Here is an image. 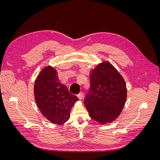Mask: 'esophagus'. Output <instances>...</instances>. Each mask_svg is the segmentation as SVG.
I'll use <instances>...</instances> for the list:
<instances>
[{
    "instance_id": "34e87169",
    "label": "esophagus",
    "mask_w": 160,
    "mask_h": 160,
    "mask_svg": "<svg viewBox=\"0 0 160 160\" xmlns=\"http://www.w3.org/2000/svg\"><path fill=\"white\" fill-rule=\"evenodd\" d=\"M77 97L79 99H82L83 98V93L82 92H80L78 95H77Z\"/></svg>"
}]
</instances>
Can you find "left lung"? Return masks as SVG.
<instances>
[{"instance_id": "left-lung-1", "label": "left lung", "mask_w": 160, "mask_h": 160, "mask_svg": "<svg viewBox=\"0 0 160 160\" xmlns=\"http://www.w3.org/2000/svg\"><path fill=\"white\" fill-rule=\"evenodd\" d=\"M91 88L84 104L90 117L101 124L111 122L120 115L126 101V85L110 63L97 66L90 76Z\"/></svg>"}]
</instances>
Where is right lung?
Segmentation results:
<instances>
[{"label":"right lung","instance_id":"obj_1","mask_svg":"<svg viewBox=\"0 0 160 160\" xmlns=\"http://www.w3.org/2000/svg\"><path fill=\"white\" fill-rule=\"evenodd\" d=\"M57 74L52 66L42 69L35 82L34 92L41 113L52 123L61 125L69 119L71 110L78 99L60 83Z\"/></svg>","mask_w":160,"mask_h":160}]
</instances>
